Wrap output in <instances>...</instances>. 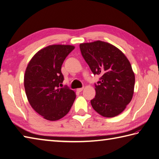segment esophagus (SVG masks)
<instances>
[{
  "mask_svg": "<svg viewBox=\"0 0 159 159\" xmlns=\"http://www.w3.org/2000/svg\"><path fill=\"white\" fill-rule=\"evenodd\" d=\"M83 89H84V88H80V89H77V92H79V93H80V92H82V90H83Z\"/></svg>",
  "mask_w": 159,
  "mask_h": 159,
  "instance_id": "1",
  "label": "esophagus"
}]
</instances>
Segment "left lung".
<instances>
[{"label": "left lung", "instance_id": "obj_1", "mask_svg": "<svg viewBox=\"0 0 159 159\" xmlns=\"http://www.w3.org/2000/svg\"><path fill=\"white\" fill-rule=\"evenodd\" d=\"M84 59L94 75L96 95L92 107L105 117H113L124 111L134 93L135 77L128 58L118 48L103 41L80 44Z\"/></svg>", "mask_w": 159, "mask_h": 159}]
</instances>
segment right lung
Returning <instances> with one entry per match:
<instances>
[{
  "label": "right lung",
  "mask_w": 159,
  "mask_h": 159,
  "mask_svg": "<svg viewBox=\"0 0 159 159\" xmlns=\"http://www.w3.org/2000/svg\"><path fill=\"white\" fill-rule=\"evenodd\" d=\"M75 47L49 45L35 53L29 62L24 77L26 95L31 106L47 120L64 117L72 106L76 95L64 81L61 65Z\"/></svg>",
  "instance_id": "1"
}]
</instances>
